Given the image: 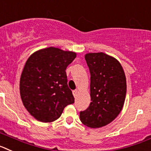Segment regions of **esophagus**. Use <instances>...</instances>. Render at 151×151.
Instances as JSON below:
<instances>
[{
  "instance_id": "obj_1",
  "label": "esophagus",
  "mask_w": 151,
  "mask_h": 151,
  "mask_svg": "<svg viewBox=\"0 0 151 151\" xmlns=\"http://www.w3.org/2000/svg\"><path fill=\"white\" fill-rule=\"evenodd\" d=\"M77 93H78V90H73V95H74V97H76V96H77Z\"/></svg>"
}]
</instances>
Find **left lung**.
I'll return each instance as SVG.
<instances>
[{
	"label": "left lung",
	"instance_id": "left-lung-1",
	"mask_svg": "<svg viewBox=\"0 0 151 151\" xmlns=\"http://www.w3.org/2000/svg\"><path fill=\"white\" fill-rule=\"evenodd\" d=\"M85 60L90 72L91 103L80 112V119L92 128L112 122L122 111L126 96V77L120 62L103 52L87 53Z\"/></svg>",
	"mask_w": 151,
	"mask_h": 151
}]
</instances>
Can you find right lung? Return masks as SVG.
<instances>
[{
	"instance_id": "obj_1",
	"label": "right lung",
	"mask_w": 151,
	"mask_h": 151,
	"mask_svg": "<svg viewBox=\"0 0 151 151\" xmlns=\"http://www.w3.org/2000/svg\"><path fill=\"white\" fill-rule=\"evenodd\" d=\"M76 56V52L48 47L36 51L27 59L19 81L20 97L36 120L55 121L68 105L74 103L65 70Z\"/></svg>"
}]
</instances>
